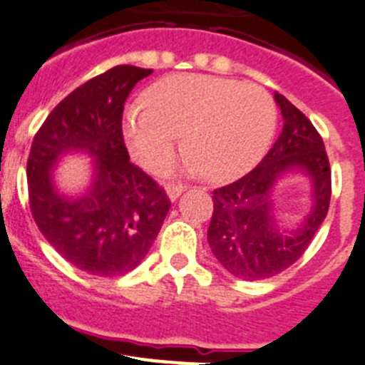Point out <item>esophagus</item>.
Listing matches in <instances>:
<instances>
[{
  "label": "esophagus",
  "mask_w": 365,
  "mask_h": 365,
  "mask_svg": "<svg viewBox=\"0 0 365 365\" xmlns=\"http://www.w3.org/2000/svg\"><path fill=\"white\" fill-rule=\"evenodd\" d=\"M183 190H185V185H182V183H169V185H167V196L175 202Z\"/></svg>",
  "instance_id": "obj_1"
}]
</instances>
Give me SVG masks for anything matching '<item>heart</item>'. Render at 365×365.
Masks as SVG:
<instances>
[{"mask_svg": "<svg viewBox=\"0 0 365 365\" xmlns=\"http://www.w3.org/2000/svg\"><path fill=\"white\" fill-rule=\"evenodd\" d=\"M147 107H129L121 134L149 173L170 165L182 136L187 165L215 182L260 162L277 129V103L264 87L207 74H175L145 91Z\"/></svg>", "mask_w": 365, "mask_h": 365, "instance_id": "heart-1", "label": "heart"}]
</instances>
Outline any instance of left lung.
Instances as JSON below:
<instances>
[{
  "label": "left lung",
  "instance_id": "8db88e82",
  "mask_svg": "<svg viewBox=\"0 0 365 365\" xmlns=\"http://www.w3.org/2000/svg\"><path fill=\"white\" fill-rule=\"evenodd\" d=\"M274 100L284 116L274 145L251 173L212 190L207 242L220 264L244 280H264L291 267L309 247L329 209L331 167L322 136L287 98L274 94ZM291 168L310 176L315 202L308 220L287 235L274 222L270 190Z\"/></svg>",
  "mask_w": 365,
  "mask_h": 365
}]
</instances>
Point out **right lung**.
<instances>
[{"label":"right lung","instance_id":"1","mask_svg":"<svg viewBox=\"0 0 365 365\" xmlns=\"http://www.w3.org/2000/svg\"><path fill=\"white\" fill-rule=\"evenodd\" d=\"M150 72L118 65L88 80L56 105L32 140V218L65 260L93 277H120L138 267L170 209L165 190L130 163L121 134L127 96ZM68 150H87L97 158L93 185L78 199L60 195L50 178Z\"/></svg>","mask_w":365,"mask_h":365}]
</instances>
